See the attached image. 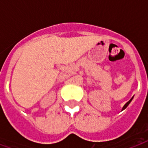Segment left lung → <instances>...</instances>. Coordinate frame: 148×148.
<instances>
[{"label":"left lung","instance_id":"obj_1","mask_svg":"<svg viewBox=\"0 0 148 148\" xmlns=\"http://www.w3.org/2000/svg\"><path fill=\"white\" fill-rule=\"evenodd\" d=\"M132 99H133V98H131V100H130V101H129L128 102H127V103H126V104H125V105H124V107H123V108H122V110H124V109H125V108H126L127 107V106H128V104H129V103H131V101H132Z\"/></svg>","mask_w":148,"mask_h":148}]
</instances>
